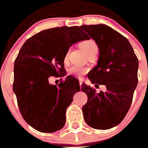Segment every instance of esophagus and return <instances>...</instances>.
<instances>
[{
  "label": "esophagus",
  "mask_w": 148,
  "mask_h": 148,
  "mask_svg": "<svg viewBox=\"0 0 148 148\" xmlns=\"http://www.w3.org/2000/svg\"><path fill=\"white\" fill-rule=\"evenodd\" d=\"M82 82H83L82 79H79V85H80V87H81V85H82Z\"/></svg>",
  "instance_id": "1"
}]
</instances>
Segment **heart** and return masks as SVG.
I'll list each match as a JSON object with an SVG mask.
<instances>
[{
  "instance_id": "1",
  "label": "heart",
  "mask_w": 148,
  "mask_h": 148,
  "mask_svg": "<svg viewBox=\"0 0 148 148\" xmlns=\"http://www.w3.org/2000/svg\"><path fill=\"white\" fill-rule=\"evenodd\" d=\"M80 47L84 50V52L86 53L87 56L91 55L93 53L96 52V51H98V48H97V45L92 40H86L82 41V42H80ZM69 51H66L65 56H64V62H66L68 61L69 58ZM89 69L85 67H82L79 66H74L71 67L69 70V74L71 75H73L74 77H83L84 75H85L87 72H88Z\"/></svg>"
}]
</instances>
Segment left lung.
Instances as JSON below:
<instances>
[{"label": "left lung", "instance_id": "1", "mask_svg": "<svg viewBox=\"0 0 148 148\" xmlns=\"http://www.w3.org/2000/svg\"><path fill=\"white\" fill-rule=\"evenodd\" d=\"M81 28L92 38L99 48L97 65L89 79L95 87L106 86V91L82 84L87 95L82 107L85 122L97 130H108L119 124L131 106L138 82V58L128 40L105 24L83 25Z\"/></svg>", "mask_w": 148, "mask_h": 148}]
</instances>
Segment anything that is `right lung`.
Listing matches in <instances>:
<instances>
[{
  "label": "right lung",
  "mask_w": 148,
  "mask_h": 148,
  "mask_svg": "<svg viewBox=\"0 0 148 148\" xmlns=\"http://www.w3.org/2000/svg\"><path fill=\"white\" fill-rule=\"evenodd\" d=\"M90 37L78 26L48 29L32 36L14 61L13 90L24 121L44 133L60 130L66 123V110L80 90L75 77L68 76L58 86L51 77L64 75V58L71 45Z\"/></svg>",
  "instance_id": "obj_1"
}]
</instances>
